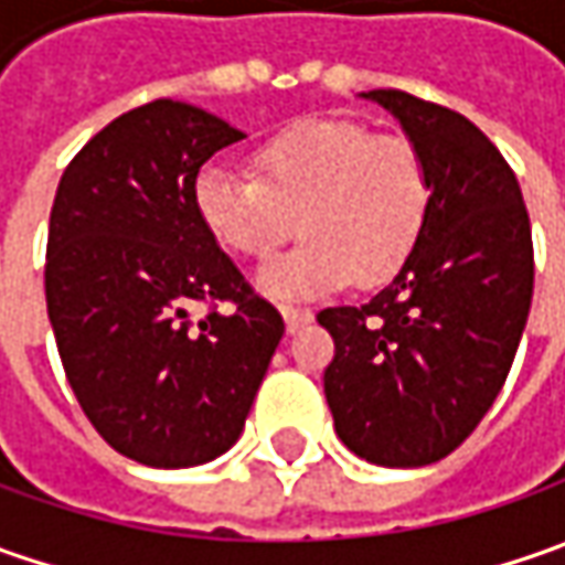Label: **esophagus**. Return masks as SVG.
I'll list each match as a JSON object with an SVG mask.
<instances>
[{
	"instance_id": "1",
	"label": "esophagus",
	"mask_w": 565,
	"mask_h": 565,
	"mask_svg": "<svg viewBox=\"0 0 565 565\" xmlns=\"http://www.w3.org/2000/svg\"><path fill=\"white\" fill-rule=\"evenodd\" d=\"M279 311H282V317H286V327H289V333H295V330H301L305 323H311V320H315V311H311V308H298V305H282Z\"/></svg>"
}]
</instances>
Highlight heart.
<instances>
[{
    "label": "heart",
    "instance_id": "obj_1",
    "mask_svg": "<svg viewBox=\"0 0 565 565\" xmlns=\"http://www.w3.org/2000/svg\"><path fill=\"white\" fill-rule=\"evenodd\" d=\"M198 213L210 235L264 260L289 235L305 242L257 273L273 298H315L377 286L408 264L430 216V172L402 135H371L352 119L292 121L250 150V172L206 169Z\"/></svg>",
    "mask_w": 565,
    "mask_h": 565
}]
</instances>
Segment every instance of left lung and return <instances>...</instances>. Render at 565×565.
<instances>
[{
	"mask_svg": "<svg viewBox=\"0 0 565 565\" xmlns=\"http://www.w3.org/2000/svg\"><path fill=\"white\" fill-rule=\"evenodd\" d=\"M422 150L430 216L399 276L361 308H323V393L342 444L386 468L440 462L503 390L534 289L519 179L456 109L371 90Z\"/></svg>",
	"mask_w": 565,
	"mask_h": 565,
	"instance_id": "8db88e82",
	"label": "left lung"
}]
</instances>
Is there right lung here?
<instances>
[{
  "mask_svg": "<svg viewBox=\"0 0 565 565\" xmlns=\"http://www.w3.org/2000/svg\"><path fill=\"white\" fill-rule=\"evenodd\" d=\"M238 138L198 106L153 99L84 143L55 191L46 311L58 359L99 437L141 466L223 456L286 333L194 201L201 166Z\"/></svg>",
  "mask_w": 565,
  "mask_h": 565,
  "instance_id": "add662e5",
  "label": "right lung"
}]
</instances>
